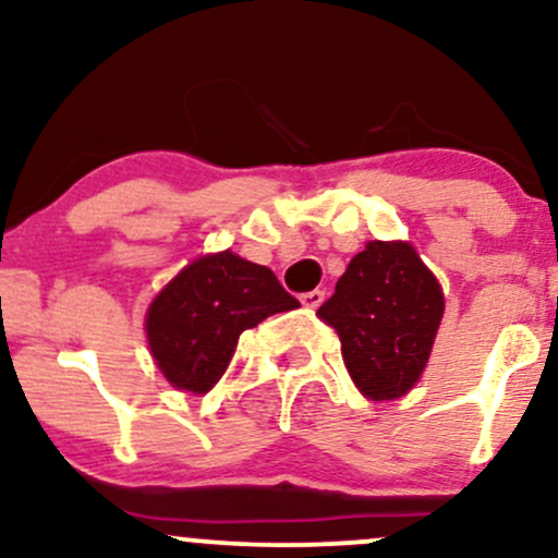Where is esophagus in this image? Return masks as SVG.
Returning <instances> with one entry per match:
<instances>
[{"label":"esophagus","mask_w":558,"mask_h":558,"mask_svg":"<svg viewBox=\"0 0 558 558\" xmlns=\"http://www.w3.org/2000/svg\"><path fill=\"white\" fill-rule=\"evenodd\" d=\"M323 301H325V291H319V288H315V291H310V293H301V304L310 306V310H317Z\"/></svg>","instance_id":"34e87169"}]
</instances>
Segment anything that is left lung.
<instances>
[{
    "mask_svg": "<svg viewBox=\"0 0 558 558\" xmlns=\"http://www.w3.org/2000/svg\"><path fill=\"white\" fill-rule=\"evenodd\" d=\"M336 328L351 380L373 401L414 388L444 317V291L407 241H369L319 306Z\"/></svg>",
    "mask_w": 558,
    "mask_h": 558,
    "instance_id": "1",
    "label": "left lung"
}]
</instances>
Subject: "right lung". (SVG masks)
Masks as SVG:
<instances>
[{
  "instance_id": "add662e5",
  "label": "right lung",
  "mask_w": 558,
  "mask_h": 558,
  "mask_svg": "<svg viewBox=\"0 0 558 558\" xmlns=\"http://www.w3.org/2000/svg\"><path fill=\"white\" fill-rule=\"evenodd\" d=\"M296 306L270 267L233 252L207 254L157 293L146 312V338L172 386L207 393L226 373L243 330Z\"/></svg>"
}]
</instances>
